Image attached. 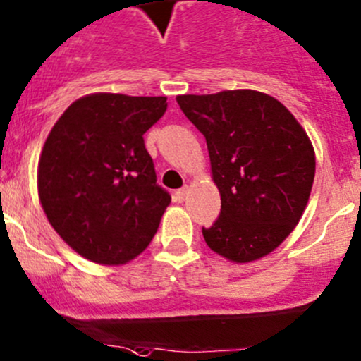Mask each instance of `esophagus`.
<instances>
[{
	"label": "esophagus",
	"mask_w": 361,
	"mask_h": 361,
	"mask_svg": "<svg viewBox=\"0 0 361 361\" xmlns=\"http://www.w3.org/2000/svg\"><path fill=\"white\" fill-rule=\"evenodd\" d=\"M187 194H188V187L187 185H185V187H181L180 190H176V194H174V196H176V201H185V197H187Z\"/></svg>",
	"instance_id": "1"
}]
</instances>
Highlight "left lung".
Returning <instances> with one entry per match:
<instances>
[{"mask_svg":"<svg viewBox=\"0 0 361 361\" xmlns=\"http://www.w3.org/2000/svg\"><path fill=\"white\" fill-rule=\"evenodd\" d=\"M204 135L221 215L203 228L212 251L237 264L281 244L301 219L315 176L308 135L278 99L257 90L178 96Z\"/></svg>","mask_w":361,"mask_h":361,"instance_id":"1","label":"left lung"}]
</instances>
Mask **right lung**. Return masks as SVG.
<instances>
[{"mask_svg":"<svg viewBox=\"0 0 361 361\" xmlns=\"http://www.w3.org/2000/svg\"><path fill=\"white\" fill-rule=\"evenodd\" d=\"M167 97L90 94L49 131L39 160V200L49 224L83 258L121 265L158 230L171 194L157 183L144 133Z\"/></svg>","mask_w":361,"mask_h":361,"instance_id":"1","label":"right lung"}]
</instances>
